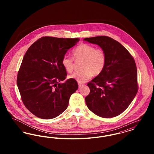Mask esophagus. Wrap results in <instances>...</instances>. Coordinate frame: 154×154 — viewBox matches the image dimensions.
<instances>
[{
    "instance_id": "1",
    "label": "esophagus",
    "mask_w": 154,
    "mask_h": 154,
    "mask_svg": "<svg viewBox=\"0 0 154 154\" xmlns=\"http://www.w3.org/2000/svg\"><path fill=\"white\" fill-rule=\"evenodd\" d=\"M84 84H82V83H79V87H82V85H84Z\"/></svg>"
}]
</instances>
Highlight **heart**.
<instances>
[{
    "label": "heart",
    "mask_w": 154,
    "mask_h": 154,
    "mask_svg": "<svg viewBox=\"0 0 154 154\" xmlns=\"http://www.w3.org/2000/svg\"><path fill=\"white\" fill-rule=\"evenodd\" d=\"M75 60H82L81 71L75 72L69 78L79 83L85 82L94 75H97L104 70L106 63V55L102 48H95L90 44L82 43L72 51ZM73 58L65 55L62 59V65L67 72L71 73L74 69Z\"/></svg>",
    "instance_id": "obj_1"
}]
</instances>
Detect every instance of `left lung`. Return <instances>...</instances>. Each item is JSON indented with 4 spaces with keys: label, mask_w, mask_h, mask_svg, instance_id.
Listing matches in <instances>:
<instances>
[{
    "label": "left lung",
    "mask_w": 154,
    "mask_h": 154,
    "mask_svg": "<svg viewBox=\"0 0 154 154\" xmlns=\"http://www.w3.org/2000/svg\"><path fill=\"white\" fill-rule=\"evenodd\" d=\"M84 40L98 45L106 55L102 72L87 84L90 93L85 98L87 106L99 117H115L129 107L137 93L135 61L122 44L110 37H94Z\"/></svg>",
    "instance_id": "obj_1"
}]
</instances>
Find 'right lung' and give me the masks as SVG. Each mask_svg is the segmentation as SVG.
<instances>
[{
    "mask_svg": "<svg viewBox=\"0 0 154 154\" xmlns=\"http://www.w3.org/2000/svg\"><path fill=\"white\" fill-rule=\"evenodd\" d=\"M79 38L43 37L30 45L22 59L17 84L22 102L31 113L45 119L66 110L79 88L77 81L66 79L62 59Z\"/></svg>",
    "mask_w": 154,
    "mask_h": 154,
    "instance_id": "right-lung-1",
    "label": "right lung"
}]
</instances>
